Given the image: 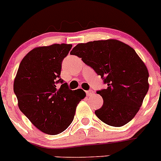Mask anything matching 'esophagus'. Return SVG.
<instances>
[{
    "label": "esophagus",
    "instance_id": "esophagus-1",
    "mask_svg": "<svg viewBox=\"0 0 161 161\" xmlns=\"http://www.w3.org/2000/svg\"><path fill=\"white\" fill-rule=\"evenodd\" d=\"M86 93L87 96H92V95L94 94V92H93V90H87V91H86Z\"/></svg>",
    "mask_w": 161,
    "mask_h": 161
}]
</instances>
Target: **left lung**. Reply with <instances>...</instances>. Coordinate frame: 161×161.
<instances>
[{"label":"left lung","instance_id":"8db88e82","mask_svg":"<svg viewBox=\"0 0 161 161\" xmlns=\"http://www.w3.org/2000/svg\"><path fill=\"white\" fill-rule=\"evenodd\" d=\"M101 75L107 88L97 91L102 107L95 111L100 119L122 127L136 115L149 90V71L135 49L115 39L80 43L71 52Z\"/></svg>","mask_w":161,"mask_h":161}]
</instances>
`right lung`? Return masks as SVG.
<instances>
[{
  "label": "right lung",
  "instance_id": "right-lung-1",
  "mask_svg": "<svg viewBox=\"0 0 161 161\" xmlns=\"http://www.w3.org/2000/svg\"><path fill=\"white\" fill-rule=\"evenodd\" d=\"M71 47L63 43L34 48L23 57L14 80L20 111L47 135L66 130L74 119L78 104L86 97L82 89L70 90L60 79L62 61Z\"/></svg>",
  "mask_w": 161,
  "mask_h": 161
}]
</instances>
